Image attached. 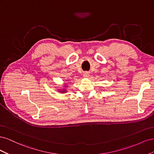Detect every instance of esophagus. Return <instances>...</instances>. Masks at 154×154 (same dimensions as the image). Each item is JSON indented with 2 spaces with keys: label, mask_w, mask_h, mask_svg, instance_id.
Instances as JSON below:
<instances>
[{
  "label": "esophagus",
  "mask_w": 154,
  "mask_h": 154,
  "mask_svg": "<svg viewBox=\"0 0 154 154\" xmlns=\"http://www.w3.org/2000/svg\"><path fill=\"white\" fill-rule=\"evenodd\" d=\"M83 77H84V78H88V77H89V73H88V72H85L84 73H83Z\"/></svg>",
  "instance_id": "1"
}]
</instances>
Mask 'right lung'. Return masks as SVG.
<instances>
[{"label":"right lung","instance_id":"obj_1","mask_svg":"<svg viewBox=\"0 0 154 154\" xmlns=\"http://www.w3.org/2000/svg\"><path fill=\"white\" fill-rule=\"evenodd\" d=\"M66 87H67V85H66ZM58 92H62V93H66L67 92L66 89H65V88H62V89H60V91H58Z\"/></svg>","mask_w":154,"mask_h":154}]
</instances>
